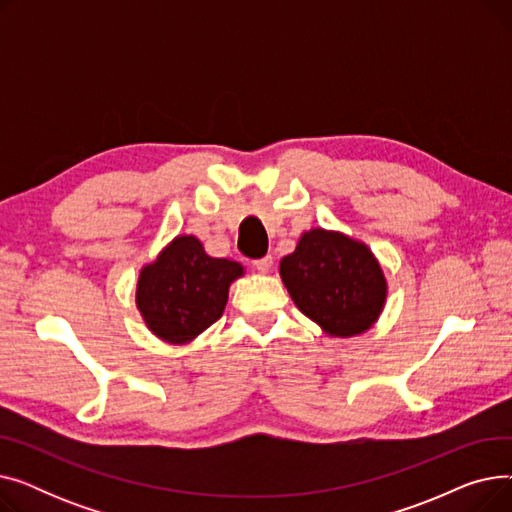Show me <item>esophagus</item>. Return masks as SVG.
<instances>
[{
    "label": "esophagus",
    "instance_id": "obj_1",
    "mask_svg": "<svg viewBox=\"0 0 512 512\" xmlns=\"http://www.w3.org/2000/svg\"><path fill=\"white\" fill-rule=\"evenodd\" d=\"M272 265H274V261H272V257H270V255L253 261V267H255L257 272H261V274H267V272H270V270H272Z\"/></svg>",
    "mask_w": 512,
    "mask_h": 512
}]
</instances>
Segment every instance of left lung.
<instances>
[{
  "mask_svg": "<svg viewBox=\"0 0 512 512\" xmlns=\"http://www.w3.org/2000/svg\"><path fill=\"white\" fill-rule=\"evenodd\" d=\"M280 276L294 305L326 334L348 338L369 330L386 303L378 259L340 232L309 230L280 261Z\"/></svg>",
  "mask_w": 512,
  "mask_h": 512,
  "instance_id": "left-lung-1",
  "label": "left lung"
}]
</instances>
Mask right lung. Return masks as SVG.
Returning a JSON list of instances; mask_svg holds the SVG:
<instances>
[{
  "instance_id": "add662e5",
  "label": "right lung",
  "mask_w": 512,
  "mask_h": 512,
  "mask_svg": "<svg viewBox=\"0 0 512 512\" xmlns=\"http://www.w3.org/2000/svg\"><path fill=\"white\" fill-rule=\"evenodd\" d=\"M240 276V263L209 257L195 236H178L141 270L137 307L157 338L182 344L222 317Z\"/></svg>"
}]
</instances>
